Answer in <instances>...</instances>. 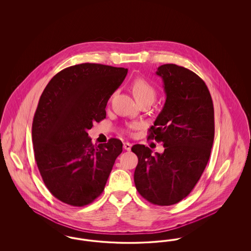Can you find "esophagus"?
<instances>
[{"label":"esophagus","instance_id":"1","mask_svg":"<svg viewBox=\"0 0 251 251\" xmlns=\"http://www.w3.org/2000/svg\"><path fill=\"white\" fill-rule=\"evenodd\" d=\"M123 148H124L126 151H130L131 149V144L129 143V142H124V143H123Z\"/></svg>","mask_w":251,"mask_h":251}]
</instances>
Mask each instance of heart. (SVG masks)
<instances>
[{
	"label": "heart",
	"mask_w": 251,
	"mask_h": 251,
	"mask_svg": "<svg viewBox=\"0 0 251 251\" xmlns=\"http://www.w3.org/2000/svg\"><path fill=\"white\" fill-rule=\"evenodd\" d=\"M131 90L135 100L137 101H142V100H153L156 98V89L150 84L148 81L144 79H136L133 81L131 84ZM140 125L138 123H132L130 124L128 127V131L135 130L138 129Z\"/></svg>",
	"instance_id": "obj_1"
}]
</instances>
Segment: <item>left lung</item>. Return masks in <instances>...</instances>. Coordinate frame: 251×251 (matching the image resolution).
<instances>
[{"label":"left lung","mask_w":251,"mask_h":251,"mask_svg":"<svg viewBox=\"0 0 251 251\" xmlns=\"http://www.w3.org/2000/svg\"><path fill=\"white\" fill-rule=\"evenodd\" d=\"M156 74L167 99L149 138L162 141L165 151L152 155L144 145L132 146L138 157L133 179L145 200L168 206L187 197L202 175L214 143L215 112L209 89L196 73L166 64Z\"/></svg>","instance_id":"obj_1"}]
</instances>
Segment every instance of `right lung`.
Returning <instances> with one entry per match:
<instances>
[{
  "label": "right lung",
  "mask_w": 251,
  "mask_h": 251,
  "mask_svg": "<svg viewBox=\"0 0 251 251\" xmlns=\"http://www.w3.org/2000/svg\"><path fill=\"white\" fill-rule=\"evenodd\" d=\"M128 70L100 64L72 66L51 78L33 120L35 159L43 181L57 200L81 207L102 193L122 143L95 147L87 131L106 117L108 100Z\"/></svg>",
  "instance_id": "add662e5"
}]
</instances>
